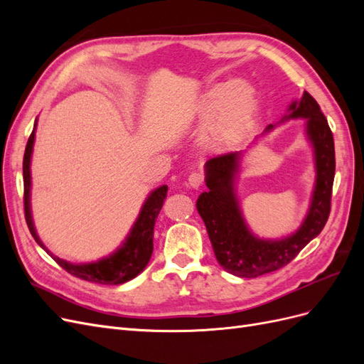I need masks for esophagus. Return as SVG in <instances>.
I'll list each match as a JSON object with an SVG mask.
<instances>
[{"instance_id": "1", "label": "esophagus", "mask_w": 364, "mask_h": 364, "mask_svg": "<svg viewBox=\"0 0 364 364\" xmlns=\"http://www.w3.org/2000/svg\"><path fill=\"white\" fill-rule=\"evenodd\" d=\"M205 182V176L203 173H199V171H194L188 176V185L191 186V188H200V186L203 185Z\"/></svg>"}]
</instances>
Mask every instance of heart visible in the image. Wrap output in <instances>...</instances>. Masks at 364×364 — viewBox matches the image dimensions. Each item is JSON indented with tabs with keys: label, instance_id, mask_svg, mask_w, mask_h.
<instances>
[{
	"label": "heart",
	"instance_id": "1",
	"mask_svg": "<svg viewBox=\"0 0 364 364\" xmlns=\"http://www.w3.org/2000/svg\"><path fill=\"white\" fill-rule=\"evenodd\" d=\"M257 111V95L249 85L223 83L203 95L197 118L209 130L214 146H234L252 130Z\"/></svg>",
	"mask_w": 364,
	"mask_h": 364
}]
</instances>
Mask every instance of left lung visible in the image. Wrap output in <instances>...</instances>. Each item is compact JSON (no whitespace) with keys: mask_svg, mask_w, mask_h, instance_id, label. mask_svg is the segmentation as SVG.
Listing matches in <instances>:
<instances>
[{"mask_svg":"<svg viewBox=\"0 0 364 364\" xmlns=\"http://www.w3.org/2000/svg\"><path fill=\"white\" fill-rule=\"evenodd\" d=\"M290 118H306V134L316 153L317 181L304 225L297 232L281 241H264L253 237L240 214L232 179L238 170L240 153L229 151L206 162V186L209 191L197 199V211L203 218L214 255L226 272L240 278H257L279 270L291 262L325 228L331 213V196L336 173L333 132L314 98L304 92L290 106ZM270 124L267 129H272Z\"/></svg>","mask_w":364,"mask_h":364,"instance_id":"1","label":"left lung"}]
</instances>
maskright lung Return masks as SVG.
<instances>
[{"label":"right lung","mask_w":364,"mask_h":364,"mask_svg":"<svg viewBox=\"0 0 364 364\" xmlns=\"http://www.w3.org/2000/svg\"><path fill=\"white\" fill-rule=\"evenodd\" d=\"M33 142H35V130L27 141L24 161H23V173H24V213H26V222L30 229L33 238L36 243L43 247L41 240L38 238L35 228H33L31 214H30V158H31V149ZM167 186L162 185L156 191H153L147 202L141 209V214L136 220V223L132 229V232L117 253L106 259H102L92 264H80V266H74L60 258H54L59 266L67 270L70 274L75 278H80L83 281H90L95 284H106V285H118L130 281L139 274L151 257L153 252V229L158 214L162 209L165 197H167ZM46 249V247H43ZM47 250V249H46Z\"/></svg>","instance_id":"obj_1"}]
</instances>
